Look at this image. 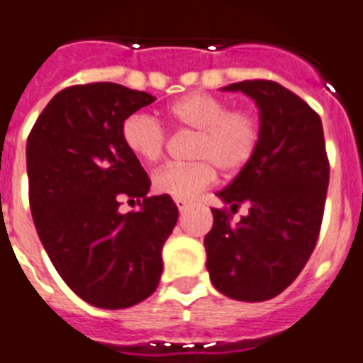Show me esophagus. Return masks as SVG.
Returning a JSON list of instances; mask_svg holds the SVG:
<instances>
[{
  "label": "esophagus",
  "mask_w": 363,
  "mask_h": 363,
  "mask_svg": "<svg viewBox=\"0 0 363 363\" xmlns=\"http://www.w3.org/2000/svg\"><path fill=\"white\" fill-rule=\"evenodd\" d=\"M175 205H177V208H179V212H184V210L190 206V203H188V201H184V199H177Z\"/></svg>",
  "instance_id": "esophagus-1"
}]
</instances>
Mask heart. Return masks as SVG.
Masks as SVG:
<instances>
[{"instance_id": "heart-1", "label": "heart", "mask_w": 363, "mask_h": 363, "mask_svg": "<svg viewBox=\"0 0 363 363\" xmlns=\"http://www.w3.org/2000/svg\"><path fill=\"white\" fill-rule=\"evenodd\" d=\"M169 125L196 130L186 164H167L153 175V190L173 199H191L216 179V167L225 175L242 172L260 144V121L251 111L234 108L206 92H191L164 108ZM121 140L140 162L162 157L166 133L155 118L130 114L121 125Z\"/></svg>"}]
</instances>
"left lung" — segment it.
<instances>
[{"label":"left lung","instance_id":"obj_1","mask_svg":"<svg viewBox=\"0 0 363 363\" xmlns=\"http://www.w3.org/2000/svg\"><path fill=\"white\" fill-rule=\"evenodd\" d=\"M255 99L260 144L251 162L225 190L223 205L249 214L212 208L205 236L206 269L218 291L236 301L273 299L297 279L318 242L328 188L323 123L299 96L273 81H242L221 88Z\"/></svg>","mask_w":363,"mask_h":363}]
</instances>
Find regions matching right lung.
Returning a JSON list of instances; mask_svg holds the SVG:
<instances>
[{"mask_svg":"<svg viewBox=\"0 0 363 363\" xmlns=\"http://www.w3.org/2000/svg\"><path fill=\"white\" fill-rule=\"evenodd\" d=\"M153 101L116 83L69 86L27 138L38 238L64 282L97 308H129L157 290L179 218L169 196L147 197V173L121 140L123 121ZM123 199H136L140 210L121 215Z\"/></svg>","mask_w":363,"mask_h":363,"instance_id":"add662e5","label":"right lung"}]
</instances>
